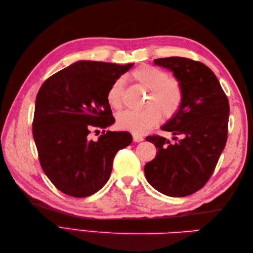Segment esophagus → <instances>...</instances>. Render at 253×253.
<instances>
[{
  "label": "esophagus",
  "instance_id": "esophagus-1",
  "mask_svg": "<svg viewBox=\"0 0 253 253\" xmlns=\"http://www.w3.org/2000/svg\"><path fill=\"white\" fill-rule=\"evenodd\" d=\"M132 139H133V141H135V142H140V141L143 140V137L140 136V135H138V133H132Z\"/></svg>",
  "mask_w": 253,
  "mask_h": 253
}]
</instances>
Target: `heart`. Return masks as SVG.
<instances>
[{
	"label": "heart",
	"instance_id": "1",
	"mask_svg": "<svg viewBox=\"0 0 253 253\" xmlns=\"http://www.w3.org/2000/svg\"><path fill=\"white\" fill-rule=\"evenodd\" d=\"M130 77L148 91L142 111H127L117 116V125L122 129L142 133L163 121L174 118L184 103L185 92L180 80L169 76V73L153 65H141L133 69ZM125 79L117 78L107 90V103L114 110L124 106Z\"/></svg>",
	"mask_w": 253,
	"mask_h": 253
}]
</instances>
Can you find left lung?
<instances>
[{"label": "left lung", "mask_w": 253, "mask_h": 253, "mask_svg": "<svg viewBox=\"0 0 253 253\" xmlns=\"http://www.w3.org/2000/svg\"><path fill=\"white\" fill-rule=\"evenodd\" d=\"M170 69L184 88V103L162 127L175 143L159 135L147 137L158 152L144 166L149 184L169 197L200 190L212 176L228 135L229 103L214 73L203 63L186 57L153 61Z\"/></svg>", "instance_id": "left-lung-1"}]
</instances>
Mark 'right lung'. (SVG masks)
Listing matches in <instances>:
<instances>
[{"instance_id":"obj_1","label":"right lung","mask_w":253,"mask_h":253,"mask_svg":"<svg viewBox=\"0 0 253 253\" xmlns=\"http://www.w3.org/2000/svg\"><path fill=\"white\" fill-rule=\"evenodd\" d=\"M133 64L80 61L52 75L37 94L32 135L40 165L58 190L93 195L109 180L113 160L131 143L127 131H105L115 118L106 93ZM103 129L96 142L88 135Z\"/></svg>"}]
</instances>
